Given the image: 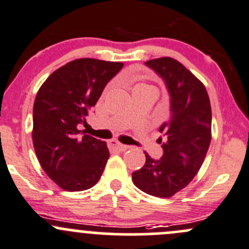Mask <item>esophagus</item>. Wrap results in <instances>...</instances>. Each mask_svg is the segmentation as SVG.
<instances>
[{
  "mask_svg": "<svg viewBox=\"0 0 249 249\" xmlns=\"http://www.w3.org/2000/svg\"><path fill=\"white\" fill-rule=\"evenodd\" d=\"M108 145H109V148L118 150V152H125L126 149H129V145L122 144V143L118 142L117 140H109Z\"/></svg>",
  "mask_w": 249,
  "mask_h": 249,
  "instance_id": "obj_1",
  "label": "esophagus"
}]
</instances>
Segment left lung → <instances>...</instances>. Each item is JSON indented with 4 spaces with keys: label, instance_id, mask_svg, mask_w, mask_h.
<instances>
[{
    "label": "left lung",
    "instance_id": "left-lung-1",
    "mask_svg": "<svg viewBox=\"0 0 249 249\" xmlns=\"http://www.w3.org/2000/svg\"><path fill=\"white\" fill-rule=\"evenodd\" d=\"M164 79L171 101V119L160 126L164 134L161 159L145 153V164L132 173L139 189L157 197H171L187 187L201 167L211 139L212 110L205 85L172 57L145 62Z\"/></svg>",
    "mask_w": 249,
    "mask_h": 249
}]
</instances>
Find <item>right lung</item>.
Returning a JSON list of instances; mask_svg holds the SVG:
<instances>
[{"label":"right lung","mask_w":249,"mask_h":249,"mask_svg":"<svg viewBox=\"0 0 249 249\" xmlns=\"http://www.w3.org/2000/svg\"><path fill=\"white\" fill-rule=\"evenodd\" d=\"M123 62L77 59L47 78L34 104L32 141L48 177L61 189L80 192L94 187L109 158L106 142L80 134L89 109Z\"/></svg>","instance_id":"1"}]
</instances>
